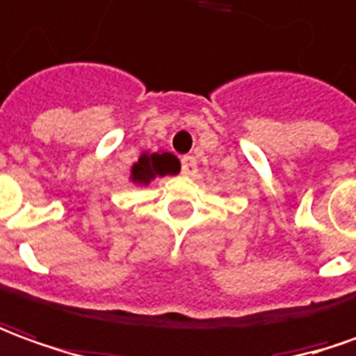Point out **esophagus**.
Returning <instances> with one entry per match:
<instances>
[{"mask_svg":"<svg viewBox=\"0 0 356 356\" xmlns=\"http://www.w3.org/2000/svg\"><path fill=\"white\" fill-rule=\"evenodd\" d=\"M197 170V163H195V159H193L192 154H186L182 156V172L186 176H193Z\"/></svg>","mask_w":356,"mask_h":356,"instance_id":"34e87169","label":"esophagus"}]
</instances>
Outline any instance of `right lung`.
<instances>
[{
  "instance_id": "add662e5",
  "label": "right lung",
  "mask_w": 356,
  "mask_h": 356,
  "mask_svg": "<svg viewBox=\"0 0 356 356\" xmlns=\"http://www.w3.org/2000/svg\"><path fill=\"white\" fill-rule=\"evenodd\" d=\"M180 172V161L170 153L141 154L131 168V180L137 184H149L159 176Z\"/></svg>"
}]
</instances>
